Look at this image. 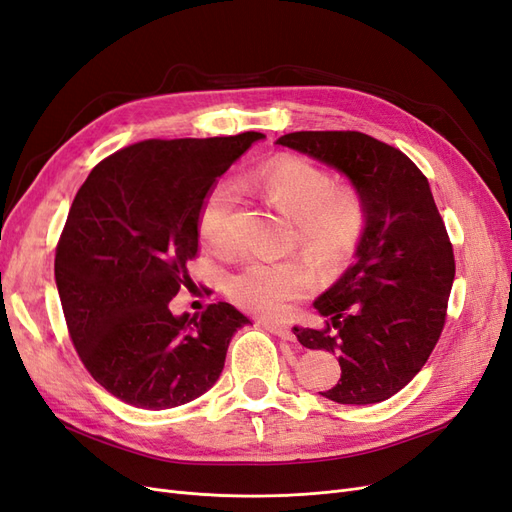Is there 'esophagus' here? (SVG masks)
<instances>
[{
  "label": "esophagus",
  "instance_id": "34e87169",
  "mask_svg": "<svg viewBox=\"0 0 512 512\" xmlns=\"http://www.w3.org/2000/svg\"><path fill=\"white\" fill-rule=\"evenodd\" d=\"M265 329L273 335H277L284 342H294V333L288 327H282V324H275V322H265Z\"/></svg>",
  "mask_w": 512,
  "mask_h": 512
}]
</instances>
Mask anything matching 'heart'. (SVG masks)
Segmentation results:
<instances>
[{"label": "heart", "mask_w": 512, "mask_h": 512, "mask_svg": "<svg viewBox=\"0 0 512 512\" xmlns=\"http://www.w3.org/2000/svg\"><path fill=\"white\" fill-rule=\"evenodd\" d=\"M241 183L288 215L290 245H299L322 271L342 269L359 252L367 228L363 198L350 185H335L327 170L314 162L299 156L275 158ZM237 203V185L218 181L200 207V235L220 256L235 254L239 247ZM312 284L314 271L301 256L275 262L250 260L230 275L228 297L247 312L282 316L294 301L305 297Z\"/></svg>", "instance_id": "1"}]
</instances>
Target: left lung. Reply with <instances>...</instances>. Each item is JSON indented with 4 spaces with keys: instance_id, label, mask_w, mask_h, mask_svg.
Listing matches in <instances>:
<instances>
[{
    "instance_id": "8db88e82",
    "label": "left lung",
    "mask_w": 512,
    "mask_h": 512,
    "mask_svg": "<svg viewBox=\"0 0 512 512\" xmlns=\"http://www.w3.org/2000/svg\"><path fill=\"white\" fill-rule=\"evenodd\" d=\"M277 143L344 173L363 198L367 228L356 262L316 299L327 318L294 335L339 356L342 378L322 393L367 406L399 393L421 371L446 322L453 243L427 177L399 149L363 132H290Z\"/></svg>"
}]
</instances>
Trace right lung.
<instances>
[{
    "label": "right lung",
    "mask_w": 512,
    "mask_h": 512,
    "mask_svg": "<svg viewBox=\"0 0 512 512\" xmlns=\"http://www.w3.org/2000/svg\"><path fill=\"white\" fill-rule=\"evenodd\" d=\"M260 138H149L98 162L74 196L55 250L61 307L91 378L130 406L166 410L207 393L250 322L224 301L196 316L168 303L192 284L209 190Z\"/></svg>",
    "instance_id": "right-lung-1"
}]
</instances>
